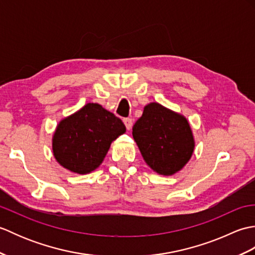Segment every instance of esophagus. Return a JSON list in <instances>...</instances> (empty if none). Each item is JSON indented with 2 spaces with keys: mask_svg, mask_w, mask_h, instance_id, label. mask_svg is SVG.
Segmentation results:
<instances>
[{
  "mask_svg": "<svg viewBox=\"0 0 255 255\" xmlns=\"http://www.w3.org/2000/svg\"><path fill=\"white\" fill-rule=\"evenodd\" d=\"M124 124L129 130V129H131V127H132V119L131 118H124Z\"/></svg>",
  "mask_w": 255,
  "mask_h": 255,
  "instance_id": "esophagus-1",
  "label": "esophagus"
}]
</instances>
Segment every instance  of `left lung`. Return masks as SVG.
Wrapping results in <instances>:
<instances>
[{
    "mask_svg": "<svg viewBox=\"0 0 255 255\" xmlns=\"http://www.w3.org/2000/svg\"><path fill=\"white\" fill-rule=\"evenodd\" d=\"M132 136L145 163L162 175L180 171L195 147L186 118L158 103L144 107L142 116L133 125Z\"/></svg>",
    "mask_w": 255,
    "mask_h": 255,
    "instance_id": "obj_1",
    "label": "left lung"
}]
</instances>
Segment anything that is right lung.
<instances>
[{"mask_svg": "<svg viewBox=\"0 0 255 255\" xmlns=\"http://www.w3.org/2000/svg\"><path fill=\"white\" fill-rule=\"evenodd\" d=\"M125 131L121 118L89 103L59 123L52 138L53 154L63 167L86 174L101 165L111 143Z\"/></svg>", "mask_w": 255, "mask_h": 255, "instance_id": "1", "label": "right lung"}]
</instances>
